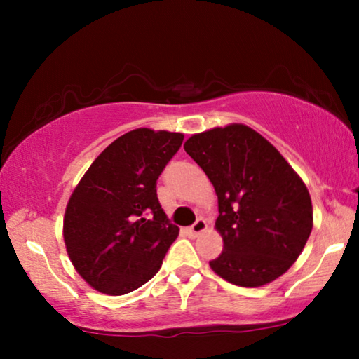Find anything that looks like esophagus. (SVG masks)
Segmentation results:
<instances>
[{
    "label": "esophagus",
    "mask_w": 359,
    "mask_h": 359,
    "mask_svg": "<svg viewBox=\"0 0 359 359\" xmlns=\"http://www.w3.org/2000/svg\"><path fill=\"white\" fill-rule=\"evenodd\" d=\"M205 229H208V222H205L204 219H198V220H196V222L188 229V233H189V235H194V237H198V235L203 233Z\"/></svg>",
    "instance_id": "obj_1"
}]
</instances>
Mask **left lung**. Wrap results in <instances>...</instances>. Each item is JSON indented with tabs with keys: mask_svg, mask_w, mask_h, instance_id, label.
Listing matches in <instances>:
<instances>
[{
	"mask_svg": "<svg viewBox=\"0 0 359 359\" xmlns=\"http://www.w3.org/2000/svg\"><path fill=\"white\" fill-rule=\"evenodd\" d=\"M184 150L219 199L224 252L209 262L225 281L258 287L292 266L312 232V201L292 166L243 124L189 137Z\"/></svg>",
	"mask_w": 359,
	"mask_h": 359,
	"instance_id": "left-lung-1",
	"label": "left lung"
}]
</instances>
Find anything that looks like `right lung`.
I'll use <instances>...</instances> for the list:
<instances>
[{
	"label": "right lung",
	"mask_w": 359,
	"mask_h": 359,
	"mask_svg": "<svg viewBox=\"0 0 359 359\" xmlns=\"http://www.w3.org/2000/svg\"><path fill=\"white\" fill-rule=\"evenodd\" d=\"M178 132L135 129L112 142L73 191L63 240L80 276L122 296L158 273L180 229L156 198V180L180 150Z\"/></svg>",
	"instance_id": "obj_1"
}]
</instances>
